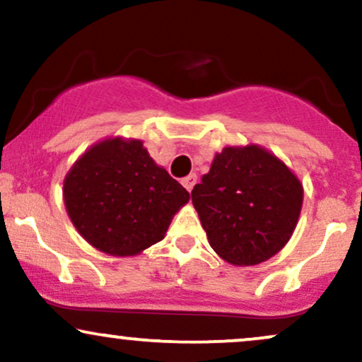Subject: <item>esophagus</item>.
Listing matches in <instances>:
<instances>
[{
	"label": "esophagus",
	"instance_id": "1",
	"mask_svg": "<svg viewBox=\"0 0 362 362\" xmlns=\"http://www.w3.org/2000/svg\"><path fill=\"white\" fill-rule=\"evenodd\" d=\"M181 185L185 186V188L188 189V191L193 189V186L196 185V174H189V176L182 177V180H181Z\"/></svg>",
	"mask_w": 362,
	"mask_h": 362
}]
</instances>
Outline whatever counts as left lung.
I'll return each mask as SVG.
<instances>
[{"mask_svg":"<svg viewBox=\"0 0 362 362\" xmlns=\"http://www.w3.org/2000/svg\"><path fill=\"white\" fill-rule=\"evenodd\" d=\"M300 181L258 146L225 147L191 191L211 248L233 265L269 260L300 215Z\"/></svg>","mask_w":362,"mask_h":362,"instance_id":"8db88e82","label":"left lung"}]
</instances>
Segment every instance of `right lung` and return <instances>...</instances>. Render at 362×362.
Instances as JSON below:
<instances>
[{"mask_svg":"<svg viewBox=\"0 0 362 362\" xmlns=\"http://www.w3.org/2000/svg\"><path fill=\"white\" fill-rule=\"evenodd\" d=\"M65 206L78 233L100 252L136 255L164 238L189 193L156 163L141 141L93 146L66 174Z\"/></svg>","mask_w":362,"mask_h":362,"instance_id":"1","label":"right lung"}]
</instances>
